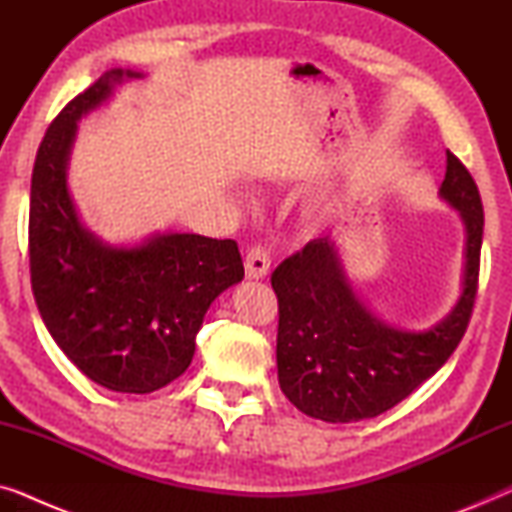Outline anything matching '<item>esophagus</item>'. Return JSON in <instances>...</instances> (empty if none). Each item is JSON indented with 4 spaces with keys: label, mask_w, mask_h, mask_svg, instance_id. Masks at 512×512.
I'll return each mask as SVG.
<instances>
[{
    "label": "esophagus",
    "mask_w": 512,
    "mask_h": 512,
    "mask_svg": "<svg viewBox=\"0 0 512 512\" xmlns=\"http://www.w3.org/2000/svg\"><path fill=\"white\" fill-rule=\"evenodd\" d=\"M270 263H272L270 251L261 247V244H254V247L247 251V256H244V270H247L249 279H263L268 275Z\"/></svg>",
    "instance_id": "34e87169"
}]
</instances>
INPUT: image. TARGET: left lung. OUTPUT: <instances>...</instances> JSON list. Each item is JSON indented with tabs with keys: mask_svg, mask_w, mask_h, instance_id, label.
<instances>
[{
	"mask_svg": "<svg viewBox=\"0 0 512 512\" xmlns=\"http://www.w3.org/2000/svg\"><path fill=\"white\" fill-rule=\"evenodd\" d=\"M440 198L464 221L466 263L457 305L426 331H398L377 319L352 291L331 237L307 242L272 272L279 387L307 417L347 424L382 415L429 380L464 338L478 293L485 214L471 172L452 151Z\"/></svg>",
	"mask_w": 512,
	"mask_h": 512,
	"instance_id": "1",
	"label": "left lung"
}]
</instances>
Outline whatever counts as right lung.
Here are the masks:
<instances>
[{
    "label": "right lung",
    "mask_w": 512,
    "mask_h": 512,
    "mask_svg": "<svg viewBox=\"0 0 512 512\" xmlns=\"http://www.w3.org/2000/svg\"><path fill=\"white\" fill-rule=\"evenodd\" d=\"M139 72L109 69L48 125L30 191L32 293L48 333L90 380L151 394L184 373L219 296L242 282L235 240L163 233L114 247L90 233L67 188L76 123Z\"/></svg>",
    "instance_id": "add662e5"
}]
</instances>
